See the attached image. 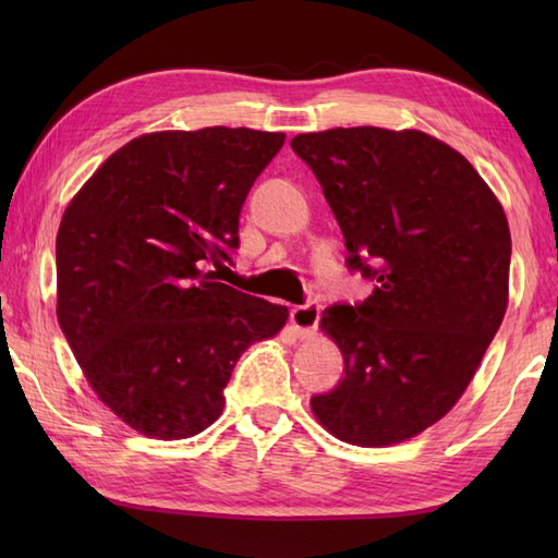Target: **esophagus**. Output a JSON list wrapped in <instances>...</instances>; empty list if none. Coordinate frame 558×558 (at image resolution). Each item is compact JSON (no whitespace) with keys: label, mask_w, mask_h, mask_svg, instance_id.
<instances>
[{"label":"esophagus","mask_w":558,"mask_h":558,"mask_svg":"<svg viewBox=\"0 0 558 558\" xmlns=\"http://www.w3.org/2000/svg\"><path fill=\"white\" fill-rule=\"evenodd\" d=\"M318 318H322V306L314 302L304 304V306H294V310L290 312V322L302 340L314 338L316 328H318Z\"/></svg>","instance_id":"obj_1"}]
</instances>
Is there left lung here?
Wrapping results in <instances>:
<instances>
[{
    "instance_id": "8db88e82",
    "label": "left lung",
    "mask_w": 558,
    "mask_h": 558,
    "mask_svg": "<svg viewBox=\"0 0 558 558\" xmlns=\"http://www.w3.org/2000/svg\"><path fill=\"white\" fill-rule=\"evenodd\" d=\"M290 146L324 189L348 266L376 282L322 316L345 376L312 412L352 446L408 441L465 393L504 322L506 213L456 148L417 129L338 126Z\"/></svg>"
}]
</instances>
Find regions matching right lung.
<instances>
[{
    "label": "right lung",
    "instance_id": "1",
    "mask_svg": "<svg viewBox=\"0 0 558 558\" xmlns=\"http://www.w3.org/2000/svg\"><path fill=\"white\" fill-rule=\"evenodd\" d=\"M282 144L244 126L144 134L69 201L57 322L96 396L138 434L208 429L242 352L288 322V306L210 270L232 260L244 198Z\"/></svg>",
    "mask_w": 558,
    "mask_h": 558
}]
</instances>
